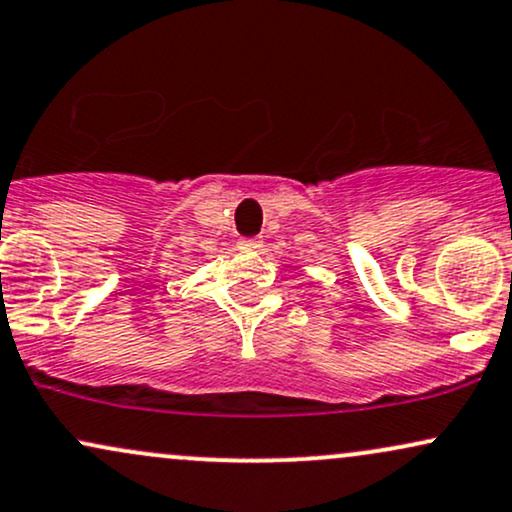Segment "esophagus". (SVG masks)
<instances>
[{
  "mask_svg": "<svg viewBox=\"0 0 512 512\" xmlns=\"http://www.w3.org/2000/svg\"><path fill=\"white\" fill-rule=\"evenodd\" d=\"M238 248L240 250H260L262 248V238H240Z\"/></svg>",
  "mask_w": 512,
  "mask_h": 512,
  "instance_id": "esophagus-1",
  "label": "esophagus"
}]
</instances>
